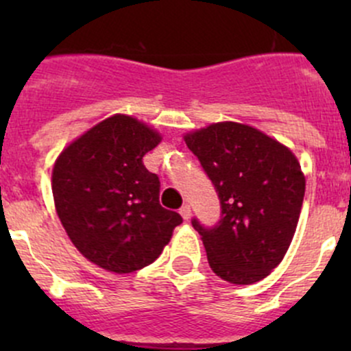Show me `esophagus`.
<instances>
[{
	"mask_svg": "<svg viewBox=\"0 0 351 351\" xmlns=\"http://www.w3.org/2000/svg\"><path fill=\"white\" fill-rule=\"evenodd\" d=\"M180 214H182V217L185 219V221H189V219L192 217V208H190V205H183V207L180 208Z\"/></svg>",
	"mask_w": 351,
	"mask_h": 351,
	"instance_id": "34e87169",
	"label": "esophagus"
}]
</instances>
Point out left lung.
Returning <instances> with one entry per match:
<instances>
[{
	"label": "left lung",
	"instance_id": "obj_1",
	"mask_svg": "<svg viewBox=\"0 0 351 351\" xmlns=\"http://www.w3.org/2000/svg\"><path fill=\"white\" fill-rule=\"evenodd\" d=\"M221 198L212 229L193 221L212 271L250 285L284 260L302 208L306 176L295 154L256 127L217 122L183 136Z\"/></svg>",
	"mask_w": 351,
	"mask_h": 351
}]
</instances>
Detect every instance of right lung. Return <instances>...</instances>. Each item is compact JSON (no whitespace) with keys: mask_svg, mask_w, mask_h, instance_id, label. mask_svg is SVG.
<instances>
[{"mask_svg":"<svg viewBox=\"0 0 351 351\" xmlns=\"http://www.w3.org/2000/svg\"><path fill=\"white\" fill-rule=\"evenodd\" d=\"M162 136L115 113L69 143L52 168V195L77 251L112 274H132L161 254L182 215L159 205V180L143 165Z\"/></svg>","mask_w":351,"mask_h":351,"instance_id":"add662e5","label":"right lung"}]
</instances>
